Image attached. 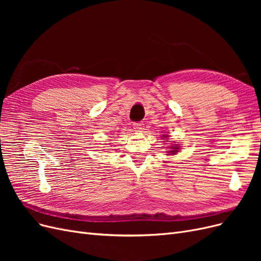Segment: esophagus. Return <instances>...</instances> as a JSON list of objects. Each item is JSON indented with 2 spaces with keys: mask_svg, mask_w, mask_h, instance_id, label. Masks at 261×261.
I'll return each mask as SVG.
<instances>
[{
  "mask_svg": "<svg viewBox=\"0 0 261 261\" xmlns=\"http://www.w3.org/2000/svg\"><path fill=\"white\" fill-rule=\"evenodd\" d=\"M133 127L136 130H143L144 129V123L143 122H135L133 123Z\"/></svg>",
  "mask_w": 261,
  "mask_h": 261,
  "instance_id": "34e87169",
  "label": "esophagus"
}]
</instances>
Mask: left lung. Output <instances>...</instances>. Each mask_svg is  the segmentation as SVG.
I'll use <instances>...</instances> for the list:
<instances>
[{"label": "left lung", "instance_id": "8db88e82", "mask_svg": "<svg viewBox=\"0 0 261 261\" xmlns=\"http://www.w3.org/2000/svg\"><path fill=\"white\" fill-rule=\"evenodd\" d=\"M171 149H173L172 151H170V152H172V153H175V152H177V150H178V146H174V147H172Z\"/></svg>", "mask_w": 261, "mask_h": 261}]
</instances>
